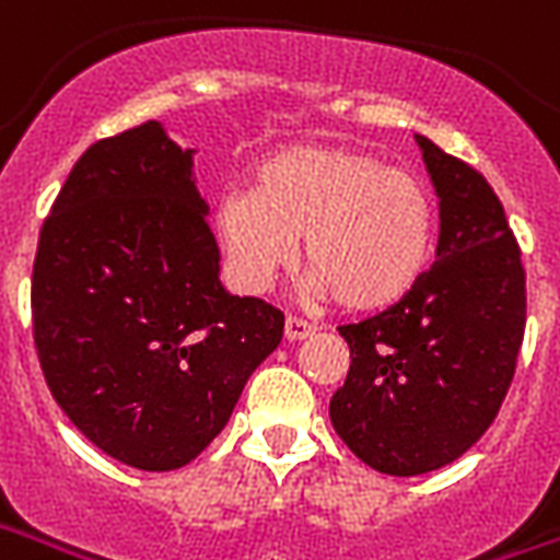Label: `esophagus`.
Returning a JSON list of instances; mask_svg holds the SVG:
<instances>
[{
	"label": "esophagus",
	"instance_id": "34e87169",
	"mask_svg": "<svg viewBox=\"0 0 560 560\" xmlns=\"http://www.w3.org/2000/svg\"><path fill=\"white\" fill-rule=\"evenodd\" d=\"M317 332V326L312 320H305V317H296L291 314L288 320H284V338L288 341H302V338H308V335Z\"/></svg>",
	"mask_w": 560,
	"mask_h": 560
}]
</instances>
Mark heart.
I'll return each mask as SVG.
<instances>
[{
	"label": "heart",
	"mask_w": 560,
	"mask_h": 560,
	"mask_svg": "<svg viewBox=\"0 0 560 560\" xmlns=\"http://www.w3.org/2000/svg\"><path fill=\"white\" fill-rule=\"evenodd\" d=\"M213 225L243 291H267L302 237L314 288L343 308L376 312L428 272L436 213L416 175L371 153L302 144L260 160L252 189L219 198Z\"/></svg>",
	"instance_id": "obj_1"
}]
</instances>
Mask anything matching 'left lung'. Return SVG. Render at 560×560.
Returning a JSON list of instances; mask_svg holds the SVG:
<instances>
[{
  "label": "left lung",
  "mask_w": 560,
  "mask_h": 560,
  "mask_svg": "<svg viewBox=\"0 0 560 560\" xmlns=\"http://www.w3.org/2000/svg\"><path fill=\"white\" fill-rule=\"evenodd\" d=\"M439 196L436 264L412 293L338 326L350 371L329 416L383 475H424L478 442L516 374L525 269L504 207L469 163L416 136Z\"/></svg>",
  "instance_id": "1"
}]
</instances>
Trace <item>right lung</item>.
<instances>
[{"label":"right lung","instance_id":"add662e5","mask_svg":"<svg viewBox=\"0 0 560 560\" xmlns=\"http://www.w3.org/2000/svg\"><path fill=\"white\" fill-rule=\"evenodd\" d=\"M192 153L156 121L94 142L37 237L32 335L65 416L144 471L196 459L281 341L284 314L219 281Z\"/></svg>","mask_w":560,"mask_h":560}]
</instances>
